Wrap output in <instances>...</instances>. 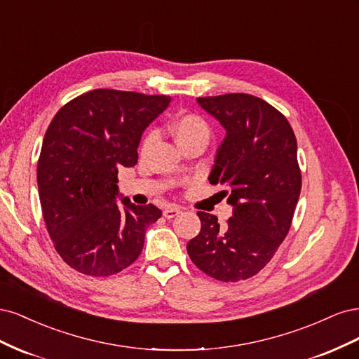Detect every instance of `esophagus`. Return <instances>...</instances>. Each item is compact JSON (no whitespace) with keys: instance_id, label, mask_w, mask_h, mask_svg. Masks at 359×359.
Listing matches in <instances>:
<instances>
[{"instance_id":"esophagus-1","label":"esophagus","mask_w":359,"mask_h":359,"mask_svg":"<svg viewBox=\"0 0 359 359\" xmlns=\"http://www.w3.org/2000/svg\"><path fill=\"white\" fill-rule=\"evenodd\" d=\"M181 212V208L178 206H169V208L163 210V215L166 217V219H173V217H177Z\"/></svg>"}]
</instances>
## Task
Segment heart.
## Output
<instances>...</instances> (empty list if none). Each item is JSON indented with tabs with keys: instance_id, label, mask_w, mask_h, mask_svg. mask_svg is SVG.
Wrapping results in <instances>:
<instances>
[{
	"instance_id": "b5f03b06",
	"label": "heart",
	"mask_w": 359,
	"mask_h": 359,
	"mask_svg": "<svg viewBox=\"0 0 359 359\" xmlns=\"http://www.w3.org/2000/svg\"><path fill=\"white\" fill-rule=\"evenodd\" d=\"M169 132L172 133L173 139L177 140V144L182 148H186L191 144H208L211 136V127L205 121V119L196 114H184L177 116L169 124ZM154 142V133L149 132L145 135L142 145H140V151L145 153L148 148Z\"/></svg>"
}]
</instances>
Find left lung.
Here are the masks:
<instances>
[{"label":"left lung","mask_w":359,"mask_h":359,"mask_svg":"<svg viewBox=\"0 0 359 359\" xmlns=\"http://www.w3.org/2000/svg\"><path fill=\"white\" fill-rule=\"evenodd\" d=\"M198 103L226 128L210 182L226 184L233 215L220 226L198 211L201 232L187 253L215 280H245L273 259L290 229L301 193L297 137L283 114L252 94L198 97Z\"/></svg>","instance_id":"8db88e82"}]
</instances>
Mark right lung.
I'll list each match as a JSON object with an SVG mask.
<instances>
[{
  "label": "right lung",
  "instance_id": "obj_1",
  "mask_svg": "<svg viewBox=\"0 0 359 359\" xmlns=\"http://www.w3.org/2000/svg\"><path fill=\"white\" fill-rule=\"evenodd\" d=\"M169 95L99 88L64 104L46 130L37 163L43 219L57 253L85 276L107 277L144 248L156 205H118V169L137 163L140 136Z\"/></svg>",
  "mask_w": 359,
  "mask_h": 359
}]
</instances>
